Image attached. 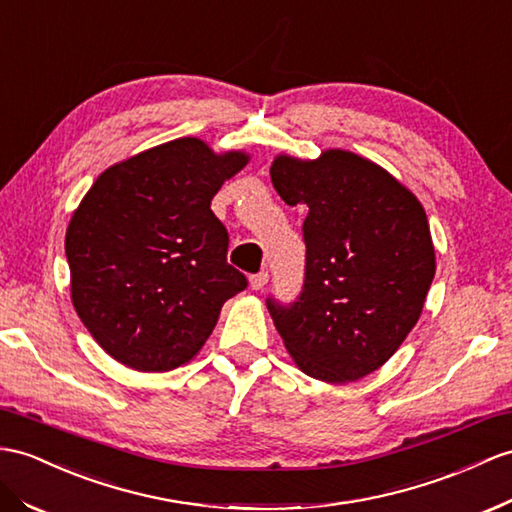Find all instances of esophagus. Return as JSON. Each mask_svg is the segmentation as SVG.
Returning a JSON list of instances; mask_svg holds the SVG:
<instances>
[{
    "instance_id": "34e87169",
    "label": "esophagus",
    "mask_w": 512,
    "mask_h": 512,
    "mask_svg": "<svg viewBox=\"0 0 512 512\" xmlns=\"http://www.w3.org/2000/svg\"><path fill=\"white\" fill-rule=\"evenodd\" d=\"M267 282H269V273L267 271H258V273H254L252 278H249V284H252L254 291L265 289Z\"/></svg>"
}]
</instances>
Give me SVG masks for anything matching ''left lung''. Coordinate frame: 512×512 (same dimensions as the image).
I'll list each match as a JSON object with an SVG mask.
<instances>
[{
    "label": "left lung",
    "instance_id": "8db88e82",
    "mask_svg": "<svg viewBox=\"0 0 512 512\" xmlns=\"http://www.w3.org/2000/svg\"><path fill=\"white\" fill-rule=\"evenodd\" d=\"M271 182L289 206H308L302 291L291 304L267 299L286 352L310 378H365L404 343L430 291L426 210L389 171L343 149L278 156Z\"/></svg>",
    "mask_w": 512,
    "mask_h": 512
}]
</instances>
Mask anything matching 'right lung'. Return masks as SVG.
Segmentation results:
<instances>
[{
	"label": "right lung",
	"instance_id": "1",
	"mask_svg": "<svg viewBox=\"0 0 512 512\" xmlns=\"http://www.w3.org/2000/svg\"><path fill=\"white\" fill-rule=\"evenodd\" d=\"M247 160L186 136L108 167L84 195L65 239L71 302L121 365L189 363L221 306L247 286L228 265V230L210 210Z\"/></svg>",
	"mask_w": 512,
	"mask_h": 512
}]
</instances>
